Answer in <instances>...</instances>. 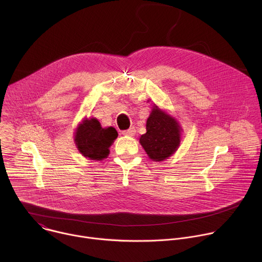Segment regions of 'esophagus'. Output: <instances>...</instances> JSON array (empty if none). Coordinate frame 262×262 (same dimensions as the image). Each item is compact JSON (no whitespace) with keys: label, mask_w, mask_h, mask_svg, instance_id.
I'll list each match as a JSON object with an SVG mask.
<instances>
[{"label":"esophagus","mask_w":262,"mask_h":262,"mask_svg":"<svg viewBox=\"0 0 262 262\" xmlns=\"http://www.w3.org/2000/svg\"><path fill=\"white\" fill-rule=\"evenodd\" d=\"M122 134H123V135H125V136H135V134H136V129H135V127H129L128 129L123 130V132H122Z\"/></svg>","instance_id":"esophagus-1"}]
</instances>
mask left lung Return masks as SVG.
<instances>
[{
    "label": "left lung",
    "mask_w": 262,
    "mask_h": 262,
    "mask_svg": "<svg viewBox=\"0 0 262 262\" xmlns=\"http://www.w3.org/2000/svg\"><path fill=\"white\" fill-rule=\"evenodd\" d=\"M174 118L165 114L158 106L152 108L147 119L146 134L140 143L151 160L162 162L172 156L180 143V129Z\"/></svg>",
    "instance_id": "8db88e82"
}]
</instances>
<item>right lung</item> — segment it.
<instances>
[{"label": "right lung", "instance_id": "obj_1", "mask_svg": "<svg viewBox=\"0 0 262 262\" xmlns=\"http://www.w3.org/2000/svg\"><path fill=\"white\" fill-rule=\"evenodd\" d=\"M118 137L114 127L102 128L95 118L86 119L78 127L76 143L80 152L91 160H102L108 156V147Z\"/></svg>", "mask_w": 262, "mask_h": 262}]
</instances>
